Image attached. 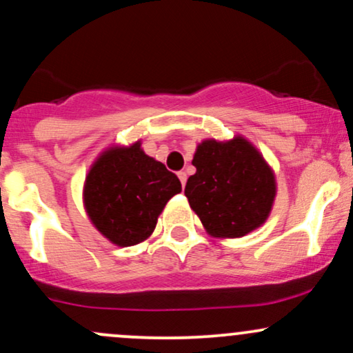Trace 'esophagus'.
I'll return each mask as SVG.
<instances>
[{"label": "esophagus", "instance_id": "34e87169", "mask_svg": "<svg viewBox=\"0 0 353 353\" xmlns=\"http://www.w3.org/2000/svg\"><path fill=\"white\" fill-rule=\"evenodd\" d=\"M177 177H179V181H181L182 188H184V185H185V181H188V174H185L184 171H181V172H177Z\"/></svg>", "mask_w": 353, "mask_h": 353}]
</instances>
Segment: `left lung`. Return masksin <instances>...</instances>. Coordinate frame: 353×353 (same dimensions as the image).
I'll return each instance as SVG.
<instances>
[{
    "instance_id": "left-lung-1",
    "label": "left lung",
    "mask_w": 353,
    "mask_h": 353,
    "mask_svg": "<svg viewBox=\"0 0 353 353\" xmlns=\"http://www.w3.org/2000/svg\"><path fill=\"white\" fill-rule=\"evenodd\" d=\"M184 194L209 236H247L269 217L275 176L252 143L242 136L230 141L205 139L197 145Z\"/></svg>"
}]
</instances>
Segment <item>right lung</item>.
<instances>
[{"mask_svg": "<svg viewBox=\"0 0 353 353\" xmlns=\"http://www.w3.org/2000/svg\"><path fill=\"white\" fill-rule=\"evenodd\" d=\"M181 181L159 161L131 145L104 151L89 169L83 199L92 225L119 247L136 245L154 232L157 217Z\"/></svg>", "mask_w": 353, "mask_h": 353, "instance_id": "add662e5", "label": "right lung"}]
</instances>
